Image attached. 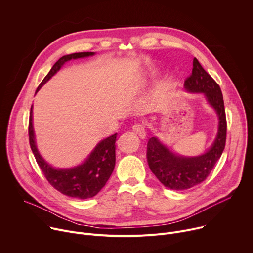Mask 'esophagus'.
<instances>
[{"mask_svg": "<svg viewBox=\"0 0 253 253\" xmlns=\"http://www.w3.org/2000/svg\"><path fill=\"white\" fill-rule=\"evenodd\" d=\"M132 130L138 135L141 136L142 138H145L147 136V133H146V129H145V126L142 125V124H134L132 126Z\"/></svg>", "mask_w": 253, "mask_h": 253, "instance_id": "1", "label": "esophagus"}]
</instances>
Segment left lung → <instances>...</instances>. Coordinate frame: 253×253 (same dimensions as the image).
Here are the masks:
<instances>
[{
	"instance_id": "obj_1",
	"label": "left lung",
	"mask_w": 253,
	"mask_h": 253,
	"mask_svg": "<svg viewBox=\"0 0 253 253\" xmlns=\"http://www.w3.org/2000/svg\"><path fill=\"white\" fill-rule=\"evenodd\" d=\"M184 88L190 93L204 94L218 117V130L211 147L205 153L194 157L174 153L156 136L149 139L147 159L150 169L165 187L172 190H187L202 183L220 159L226 142L227 125L221 89L196 58Z\"/></svg>"
}]
</instances>
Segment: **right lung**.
Returning a JSON list of instances; mask_svg holds the SVG:
<instances>
[{
	"mask_svg": "<svg viewBox=\"0 0 253 253\" xmlns=\"http://www.w3.org/2000/svg\"><path fill=\"white\" fill-rule=\"evenodd\" d=\"M94 54V52H80L62 56L42 80L36 93L67 61L89 57ZM117 134L118 133H115L100 141L80 165L72 168H65V169L55 168L44 160L37 149L33 127V105L31 106L29 120V142L31 150L47 181L56 190L68 197L78 199L92 198L104 187L115 169Z\"/></svg>",
	"mask_w": 253,
	"mask_h": 253,
	"instance_id": "right-lung-1",
	"label": "right lung"
}]
</instances>
